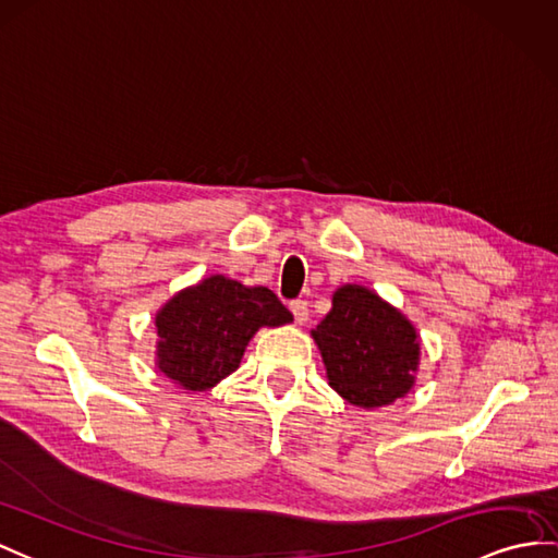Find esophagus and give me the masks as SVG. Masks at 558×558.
I'll return each instance as SVG.
<instances>
[{"instance_id": "34e87169", "label": "esophagus", "mask_w": 558, "mask_h": 558, "mask_svg": "<svg viewBox=\"0 0 558 558\" xmlns=\"http://www.w3.org/2000/svg\"><path fill=\"white\" fill-rule=\"evenodd\" d=\"M291 312L298 324H305L307 317H310V307H307V301H291Z\"/></svg>"}]
</instances>
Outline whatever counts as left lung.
<instances>
[{
  "mask_svg": "<svg viewBox=\"0 0 558 558\" xmlns=\"http://www.w3.org/2000/svg\"><path fill=\"white\" fill-rule=\"evenodd\" d=\"M312 336L331 388L350 404L384 407L404 398L414 384V326L369 289H338L331 312Z\"/></svg>",
  "mask_w": 558,
  "mask_h": 558,
  "instance_id": "obj_1",
  "label": "left lung"
}]
</instances>
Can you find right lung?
Segmentation results:
<instances>
[{
    "label": "right lung",
    "instance_id": "right-lung-1",
    "mask_svg": "<svg viewBox=\"0 0 558 558\" xmlns=\"http://www.w3.org/2000/svg\"><path fill=\"white\" fill-rule=\"evenodd\" d=\"M291 319L269 289H248L222 275L208 277L158 312V369L186 390H208L236 369L260 326Z\"/></svg>",
    "mask_w": 558,
    "mask_h": 558
}]
</instances>
